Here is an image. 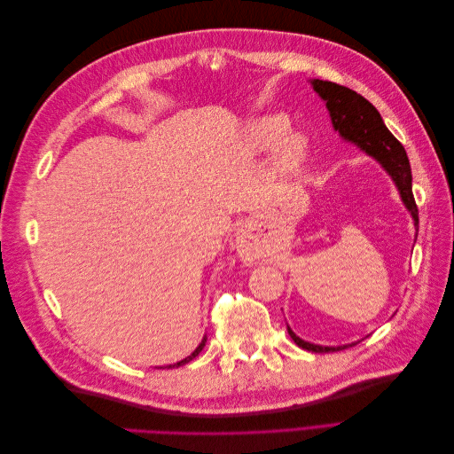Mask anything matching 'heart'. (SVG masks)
<instances>
[{
    "mask_svg": "<svg viewBox=\"0 0 454 454\" xmlns=\"http://www.w3.org/2000/svg\"><path fill=\"white\" fill-rule=\"evenodd\" d=\"M292 129V121L286 114H267L254 119L244 132L242 145L248 153H263V151L285 142L278 149L277 167L280 172H295L307 157L309 142L303 134L294 132L287 136Z\"/></svg>",
    "mask_w": 454,
    "mask_h": 454,
    "instance_id": "1",
    "label": "heart"
}]
</instances>
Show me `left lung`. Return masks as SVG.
<instances>
[{
  "mask_svg": "<svg viewBox=\"0 0 454 454\" xmlns=\"http://www.w3.org/2000/svg\"><path fill=\"white\" fill-rule=\"evenodd\" d=\"M310 85L316 90V94H318L325 102L329 117H332V122H333V129L340 134V138L358 145L388 172L397 191H400V197L405 204V208L411 212V215H413L415 229L419 232V208L413 197V176H411V164L403 145L394 138V134L387 129V125H384L377 107L369 100H365L362 94L354 92L352 89H347L342 85L332 83V81L312 79ZM287 333H290V337L294 339L297 347L310 352H335V350L352 347V345H342V347L312 345V342L299 339L292 332L290 325H287Z\"/></svg>",
  "mask_w": 454,
  "mask_h": 454,
  "instance_id": "8db88e82",
  "label": "left lung"
}]
</instances>
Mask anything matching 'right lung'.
Wrapping results in <instances>:
<instances>
[{"label":"right lung","mask_w":454,"mask_h":454,"mask_svg":"<svg viewBox=\"0 0 454 454\" xmlns=\"http://www.w3.org/2000/svg\"><path fill=\"white\" fill-rule=\"evenodd\" d=\"M204 345H206V337L200 340V345L193 350V352H191V356H187V358H184L182 362H177V364H172V365H164V367H159V369H172V367H180V365H185V364H189L191 360H193V358H197V356L200 354V350L204 348Z\"/></svg>","instance_id":"add662e5"}]
</instances>
